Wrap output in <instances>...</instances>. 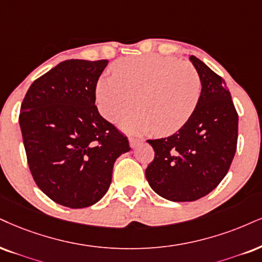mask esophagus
<instances>
[{"label":"esophagus","mask_w":262,"mask_h":262,"mask_svg":"<svg viewBox=\"0 0 262 262\" xmlns=\"http://www.w3.org/2000/svg\"><path fill=\"white\" fill-rule=\"evenodd\" d=\"M142 142H143V140H142V138L134 137V136H131V137H130V146H131L132 148L137 147L138 144H141V143H142Z\"/></svg>","instance_id":"34e87169"}]
</instances>
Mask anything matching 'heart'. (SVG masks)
<instances>
[{"label": "heart", "instance_id": "b5f03b06", "mask_svg": "<svg viewBox=\"0 0 262 262\" xmlns=\"http://www.w3.org/2000/svg\"><path fill=\"white\" fill-rule=\"evenodd\" d=\"M113 72L97 83V101L109 120L127 114L137 103L140 111L121 121L126 131L169 136L194 114L202 81L190 63L160 54L127 57L115 62Z\"/></svg>", "mask_w": 262, "mask_h": 262}]
</instances>
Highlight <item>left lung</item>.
<instances>
[{
  "instance_id": "8db88e82",
  "label": "left lung",
  "mask_w": 262,
  "mask_h": 262,
  "mask_svg": "<svg viewBox=\"0 0 262 262\" xmlns=\"http://www.w3.org/2000/svg\"><path fill=\"white\" fill-rule=\"evenodd\" d=\"M202 81L196 109L176 134L148 140L154 159L146 169L149 186L172 202H193L209 194L230 170L238 140V113L225 80L194 56Z\"/></svg>"
}]
</instances>
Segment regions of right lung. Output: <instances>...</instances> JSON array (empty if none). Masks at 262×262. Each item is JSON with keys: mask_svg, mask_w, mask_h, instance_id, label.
<instances>
[{"mask_svg": "<svg viewBox=\"0 0 262 262\" xmlns=\"http://www.w3.org/2000/svg\"><path fill=\"white\" fill-rule=\"evenodd\" d=\"M106 59H69L29 87L19 114L29 169L58 204L87 208L105 194L127 137L98 113L96 86Z\"/></svg>", "mask_w": 262, "mask_h": 262, "instance_id": "1", "label": "right lung"}]
</instances>
